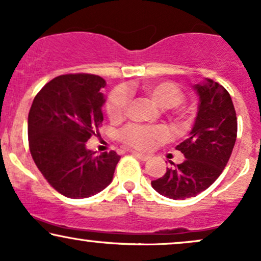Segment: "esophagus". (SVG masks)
<instances>
[{
	"instance_id": "1",
	"label": "esophagus",
	"mask_w": 261,
	"mask_h": 261,
	"mask_svg": "<svg viewBox=\"0 0 261 261\" xmlns=\"http://www.w3.org/2000/svg\"><path fill=\"white\" fill-rule=\"evenodd\" d=\"M133 153H134V155H136V157L139 158V160H141V161H147V160H149V158H151L148 154L140 153V152H135V151H133Z\"/></svg>"
}]
</instances>
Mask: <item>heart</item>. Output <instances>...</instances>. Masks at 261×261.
Segmentation results:
<instances>
[{"label":"heart","instance_id":"heart-1","mask_svg":"<svg viewBox=\"0 0 261 261\" xmlns=\"http://www.w3.org/2000/svg\"><path fill=\"white\" fill-rule=\"evenodd\" d=\"M141 91L151 98L154 104L162 109H169L172 118L176 121H182L185 114L178 108L184 99V92L172 81H152L141 86ZM127 92L122 88H116L108 95L106 101V112L112 121H119L124 118L128 106ZM166 130L162 126H145V125L130 124L119 131L118 137L124 145L136 149L147 151L155 142L164 140Z\"/></svg>","mask_w":261,"mask_h":261}]
</instances>
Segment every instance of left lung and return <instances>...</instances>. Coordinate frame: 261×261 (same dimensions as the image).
I'll use <instances>...</instances> for the list:
<instances>
[{"instance_id":"1","label":"left lung","mask_w":261,"mask_h":261,"mask_svg":"<svg viewBox=\"0 0 261 261\" xmlns=\"http://www.w3.org/2000/svg\"><path fill=\"white\" fill-rule=\"evenodd\" d=\"M195 89L200 97L195 124L190 136L175 147L185 160L170 163L174 167L151 181L157 193L173 200L194 197L214 184L228 163L237 139V114L227 89L211 80Z\"/></svg>"}]
</instances>
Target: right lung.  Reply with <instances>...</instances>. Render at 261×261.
Wrapping results in <instances>:
<instances>
[{"mask_svg":"<svg viewBox=\"0 0 261 261\" xmlns=\"http://www.w3.org/2000/svg\"><path fill=\"white\" fill-rule=\"evenodd\" d=\"M106 86L89 73L61 74L35 95L28 115L29 151L51 187L71 199L95 195L113 180L120 155L95 152L86 142L103 122Z\"/></svg>","mask_w":261,"mask_h":261,"instance_id":"right-lung-1","label":"right lung"}]
</instances>
